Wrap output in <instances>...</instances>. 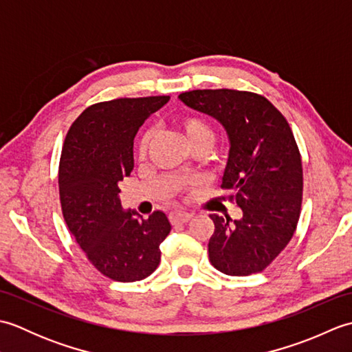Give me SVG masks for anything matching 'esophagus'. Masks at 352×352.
<instances>
[{
  "mask_svg": "<svg viewBox=\"0 0 352 352\" xmlns=\"http://www.w3.org/2000/svg\"><path fill=\"white\" fill-rule=\"evenodd\" d=\"M190 213L188 212H182V210H175V212H170L169 213V221L170 223H184V222H189L192 219Z\"/></svg>",
  "mask_w": 352,
  "mask_h": 352,
  "instance_id": "34e87169",
  "label": "esophagus"
}]
</instances>
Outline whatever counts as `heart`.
Instances as JSON below:
<instances>
[{
	"mask_svg": "<svg viewBox=\"0 0 352 352\" xmlns=\"http://www.w3.org/2000/svg\"><path fill=\"white\" fill-rule=\"evenodd\" d=\"M178 129L184 134L186 140L190 148L195 146H204L210 149L214 142V131L212 125L208 124L204 118L199 116H183L177 121ZM153 134L151 131H145L142 134L138 142V155L139 159H145L149 149V144H151Z\"/></svg>",
	"mask_w": 352,
	"mask_h": 352,
	"instance_id": "b5f03b06",
	"label": "heart"
}]
</instances>
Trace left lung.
<instances>
[{"label": "left lung", "mask_w": 352, "mask_h": 352, "mask_svg": "<svg viewBox=\"0 0 352 352\" xmlns=\"http://www.w3.org/2000/svg\"><path fill=\"white\" fill-rule=\"evenodd\" d=\"M178 98L218 119L230 139L221 188L243 214L234 221L210 214V263L233 276L261 272L286 248L301 214L302 162L290 125L254 92L198 89Z\"/></svg>", "instance_id": "obj_1"}]
</instances>
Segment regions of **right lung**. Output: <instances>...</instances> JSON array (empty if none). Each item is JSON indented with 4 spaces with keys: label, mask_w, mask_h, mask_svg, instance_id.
<instances>
[{
    "label": "right lung",
    "mask_w": 352,
    "mask_h": 352,
    "mask_svg": "<svg viewBox=\"0 0 352 352\" xmlns=\"http://www.w3.org/2000/svg\"><path fill=\"white\" fill-rule=\"evenodd\" d=\"M168 95L118 98L89 106L66 134L58 192L66 226L87 260L121 283L146 278L160 263L170 223L163 212L144 219L124 212L118 183L133 170V140Z\"/></svg>",
    "instance_id": "right-lung-1"
}]
</instances>
